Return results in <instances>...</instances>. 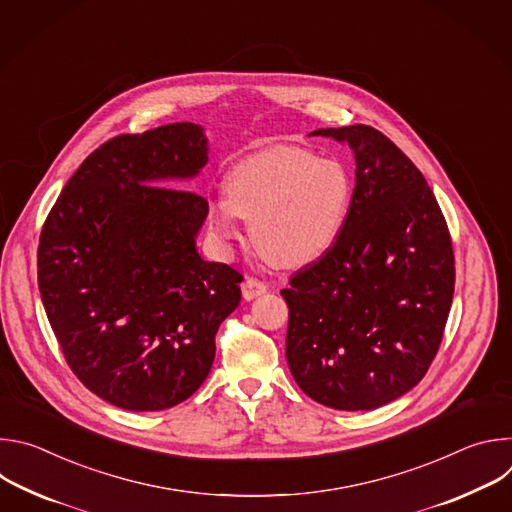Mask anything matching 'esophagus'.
Here are the masks:
<instances>
[{"label": "esophagus", "mask_w": 512, "mask_h": 512, "mask_svg": "<svg viewBox=\"0 0 512 512\" xmlns=\"http://www.w3.org/2000/svg\"><path fill=\"white\" fill-rule=\"evenodd\" d=\"M241 289H243V298L249 302V300H255V298L263 296L265 291H267V285H265L263 281L255 279V277H247V279L243 281Z\"/></svg>", "instance_id": "34e87169"}]
</instances>
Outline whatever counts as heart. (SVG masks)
<instances>
[{
	"label": "heart",
	"mask_w": 512,
	"mask_h": 512,
	"mask_svg": "<svg viewBox=\"0 0 512 512\" xmlns=\"http://www.w3.org/2000/svg\"><path fill=\"white\" fill-rule=\"evenodd\" d=\"M354 180L338 160L302 148H267L239 160L227 174L225 196L208 206V229L223 247L241 239L251 221L259 251L294 269L322 257L338 241L352 208Z\"/></svg>",
	"instance_id": "1"
}]
</instances>
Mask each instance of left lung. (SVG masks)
Segmentation results:
<instances>
[{
    "label": "left lung",
    "instance_id": "1",
    "mask_svg": "<svg viewBox=\"0 0 512 512\" xmlns=\"http://www.w3.org/2000/svg\"><path fill=\"white\" fill-rule=\"evenodd\" d=\"M310 135L348 143L354 196L338 241L281 289L285 356L314 401L369 411L411 391L440 348L454 298L452 239L423 174L381 131Z\"/></svg>",
    "mask_w": 512,
    "mask_h": 512
}]
</instances>
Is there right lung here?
<instances>
[{
	"label": "right lung",
	"instance_id": "add662e5",
	"mask_svg": "<svg viewBox=\"0 0 512 512\" xmlns=\"http://www.w3.org/2000/svg\"><path fill=\"white\" fill-rule=\"evenodd\" d=\"M206 162L196 123L113 137L72 174L44 223L38 287L48 322L72 373L115 407L186 401L241 302L243 275L196 249L208 202L180 190Z\"/></svg>",
	"mask_w": 512,
	"mask_h": 512
}]
</instances>
